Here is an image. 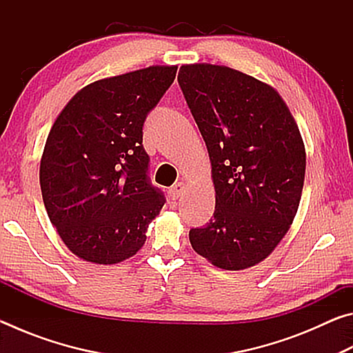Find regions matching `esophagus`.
<instances>
[{
  "instance_id": "esophagus-1",
  "label": "esophagus",
  "mask_w": 353,
  "mask_h": 353,
  "mask_svg": "<svg viewBox=\"0 0 353 353\" xmlns=\"http://www.w3.org/2000/svg\"><path fill=\"white\" fill-rule=\"evenodd\" d=\"M185 188H187V185H185L183 182H177V183H174V187H171V190H170L171 198H172V199H177L179 196H181V194L183 193Z\"/></svg>"
}]
</instances>
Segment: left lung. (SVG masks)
Segmentation results:
<instances>
[{
    "mask_svg": "<svg viewBox=\"0 0 353 353\" xmlns=\"http://www.w3.org/2000/svg\"><path fill=\"white\" fill-rule=\"evenodd\" d=\"M177 79L214 187L213 218L190 230V243L213 266L248 270L272 254L294 221L307 166L301 130L276 88L243 71L187 63Z\"/></svg>",
    "mask_w": 353,
    "mask_h": 353,
    "instance_id": "1",
    "label": "left lung"
}]
</instances>
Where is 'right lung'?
<instances>
[{
    "label": "right lung",
    "mask_w": 353,
    "mask_h": 353,
    "mask_svg": "<svg viewBox=\"0 0 353 353\" xmlns=\"http://www.w3.org/2000/svg\"><path fill=\"white\" fill-rule=\"evenodd\" d=\"M177 65L104 77L71 98L48 134L40 188L48 216L77 259L115 265L146 241L165 204L148 182L143 123Z\"/></svg>",
    "instance_id": "add662e5"
}]
</instances>
